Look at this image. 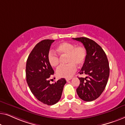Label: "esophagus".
I'll return each instance as SVG.
<instances>
[{"instance_id": "obj_1", "label": "esophagus", "mask_w": 125, "mask_h": 125, "mask_svg": "<svg viewBox=\"0 0 125 125\" xmlns=\"http://www.w3.org/2000/svg\"><path fill=\"white\" fill-rule=\"evenodd\" d=\"M71 79V78H66V81H69V80H70Z\"/></svg>"}]
</instances>
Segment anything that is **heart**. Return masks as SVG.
I'll list each match as a JSON object with an SVG mask.
<instances>
[{
  "mask_svg": "<svg viewBox=\"0 0 125 125\" xmlns=\"http://www.w3.org/2000/svg\"><path fill=\"white\" fill-rule=\"evenodd\" d=\"M56 51L61 56H66L67 64L59 66L56 71L59 78H69L76 71V66H82L87 57V51L83 46H77L73 43L63 42L57 46ZM47 61L52 67H56L59 63V58L57 54L52 51L47 54Z\"/></svg>",
  "mask_w": 125,
  "mask_h": 125,
  "instance_id": "obj_1",
  "label": "heart"
}]
</instances>
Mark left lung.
<instances>
[{
  "instance_id": "obj_1",
  "label": "left lung",
  "mask_w": 125,
  "mask_h": 125,
  "mask_svg": "<svg viewBox=\"0 0 125 125\" xmlns=\"http://www.w3.org/2000/svg\"><path fill=\"white\" fill-rule=\"evenodd\" d=\"M81 42L87 51L85 62L79 73L87 75L79 78L80 84L76 92L81 99L92 101L101 95L109 76V65L106 55L96 42L86 37L73 38Z\"/></svg>"
}]
</instances>
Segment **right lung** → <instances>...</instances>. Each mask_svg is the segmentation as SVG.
<instances>
[{"mask_svg":"<svg viewBox=\"0 0 125 125\" xmlns=\"http://www.w3.org/2000/svg\"><path fill=\"white\" fill-rule=\"evenodd\" d=\"M54 41L44 40L38 42L28 56L26 64V78L31 93L38 100L48 105L59 101L66 83L64 78L52 84L49 80L54 73L47 61V54Z\"/></svg>","mask_w":125,"mask_h":125,"instance_id":"obj_1","label":"right lung"}]
</instances>
